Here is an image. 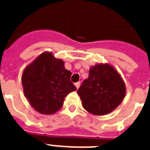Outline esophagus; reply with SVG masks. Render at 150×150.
Here are the masks:
<instances>
[{
    "instance_id": "34e87169",
    "label": "esophagus",
    "mask_w": 150,
    "mask_h": 150,
    "mask_svg": "<svg viewBox=\"0 0 150 150\" xmlns=\"http://www.w3.org/2000/svg\"><path fill=\"white\" fill-rule=\"evenodd\" d=\"M74 85H75V86H76V88L78 89V88H79V86H80V82H77V83H76Z\"/></svg>"
}]
</instances>
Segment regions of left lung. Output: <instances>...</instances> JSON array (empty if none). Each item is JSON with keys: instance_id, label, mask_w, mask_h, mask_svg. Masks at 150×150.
I'll return each instance as SVG.
<instances>
[{"instance_id": "8db88e82", "label": "left lung", "mask_w": 150, "mask_h": 150, "mask_svg": "<svg viewBox=\"0 0 150 150\" xmlns=\"http://www.w3.org/2000/svg\"><path fill=\"white\" fill-rule=\"evenodd\" d=\"M83 108L96 116L107 115L116 109L125 97L126 88L120 74L110 64L91 66L88 77L77 91Z\"/></svg>"}]
</instances>
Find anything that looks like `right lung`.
Returning a JSON list of instances; mask_svg holds the SVG:
<instances>
[{"mask_svg": "<svg viewBox=\"0 0 150 150\" xmlns=\"http://www.w3.org/2000/svg\"><path fill=\"white\" fill-rule=\"evenodd\" d=\"M71 76L63 60L55 58L50 52H44L24 69V95L36 111L54 114L62 107L66 96L76 90L70 80Z\"/></svg>", "mask_w": 150, "mask_h": 150, "instance_id": "1", "label": "right lung"}]
</instances>
